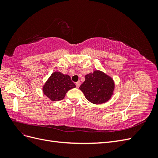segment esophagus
Wrapping results in <instances>:
<instances>
[{
    "mask_svg": "<svg viewBox=\"0 0 158 158\" xmlns=\"http://www.w3.org/2000/svg\"><path fill=\"white\" fill-rule=\"evenodd\" d=\"M80 83L79 82H76V88H78L80 87Z\"/></svg>",
    "mask_w": 158,
    "mask_h": 158,
    "instance_id": "obj_1",
    "label": "esophagus"
}]
</instances>
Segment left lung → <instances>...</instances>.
Here are the masks:
<instances>
[{"label":"left lung","instance_id":"8db88e82","mask_svg":"<svg viewBox=\"0 0 158 158\" xmlns=\"http://www.w3.org/2000/svg\"><path fill=\"white\" fill-rule=\"evenodd\" d=\"M114 88L113 79L103 72L95 70L85 76L80 89L85 98L94 104H101L111 98Z\"/></svg>","mask_w":158,"mask_h":158}]
</instances>
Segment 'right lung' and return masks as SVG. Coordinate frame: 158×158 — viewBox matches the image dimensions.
<instances>
[{
    "label": "right lung",
    "mask_w": 158,
    "mask_h": 158,
    "mask_svg": "<svg viewBox=\"0 0 158 158\" xmlns=\"http://www.w3.org/2000/svg\"><path fill=\"white\" fill-rule=\"evenodd\" d=\"M76 87L69 75L55 72L45 84L43 92L52 101L64 99L68 91Z\"/></svg>",
    "instance_id": "1"
}]
</instances>
